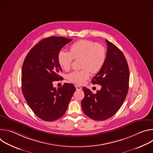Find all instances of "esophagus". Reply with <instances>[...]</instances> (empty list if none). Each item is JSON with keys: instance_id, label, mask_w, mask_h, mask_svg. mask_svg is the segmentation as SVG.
<instances>
[{"instance_id": "obj_1", "label": "esophagus", "mask_w": 153, "mask_h": 153, "mask_svg": "<svg viewBox=\"0 0 153 153\" xmlns=\"http://www.w3.org/2000/svg\"><path fill=\"white\" fill-rule=\"evenodd\" d=\"M75 86H76V90H82V87H81L80 86L76 85H75Z\"/></svg>"}]
</instances>
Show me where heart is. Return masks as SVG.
Segmentation results:
<instances>
[{
	"label": "heart",
	"instance_id": "1",
	"mask_svg": "<svg viewBox=\"0 0 153 153\" xmlns=\"http://www.w3.org/2000/svg\"><path fill=\"white\" fill-rule=\"evenodd\" d=\"M82 58L81 67L83 69L74 71L68 76V79L76 84H82L93 73L99 72L106 59L105 48L89 40H80L72 44L70 51L60 50L57 54L60 67L65 71L70 69L73 59Z\"/></svg>",
	"mask_w": 153,
	"mask_h": 153
}]
</instances>
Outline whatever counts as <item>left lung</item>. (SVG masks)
<instances>
[{
    "label": "left lung",
    "instance_id": "obj_1",
    "mask_svg": "<svg viewBox=\"0 0 153 153\" xmlns=\"http://www.w3.org/2000/svg\"><path fill=\"white\" fill-rule=\"evenodd\" d=\"M105 40V63L91 80L102 88L94 94L83 87L85 96L81 103L85 114L96 120H105L113 116L122 106L129 88V71L126 58L114 44Z\"/></svg>",
    "mask_w": 153,
    "mask_h": 153
}]
</instances>
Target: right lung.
I'll return each mask as SVG.
<instances>
[{
	"mask_svg": "<svg viewBox=\"0 0 153 153\" xmlns=\"http://www.w3.org/2000/svg\"><path fill=\"white\" fill-rule=\"evenodd\" d=\"M73 39L51 36L43 39L27 55L22 69V90L33 113L40 119L51 122L67 111L76 91L72 83L56 88L53 82L62 78L57 61L60 50Z\"/></svg>",
	"mask_w": 153,
	"mask_h": 153,
	"instance_id": "add662e5",
	"label": "right lung"
}]
</instances>
